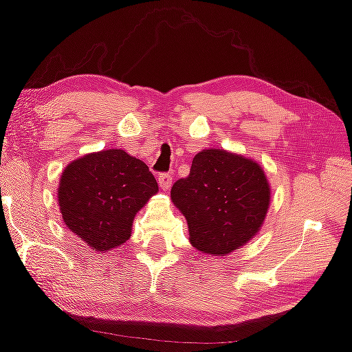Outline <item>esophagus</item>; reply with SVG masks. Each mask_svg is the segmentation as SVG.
<instances>
[{
    "instance_id": "1",
    "label": "esophagus",
    "mask_w": 352,
    "mask_h": 352,
    "mask_svg": "<svg viewBox=\"0 0 352 352\" xmlns=\"http://www.w3.org/2000/svg\"><path fill=\"white\" fill-rule=\"evenodd\" d=\"M158 183L160 188L168 190L172 184V175L168 174V172H162V174H158Z\"/></svg>"
}]
</instances>
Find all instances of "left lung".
Instances as JSON below:
<instances>
[{
    "label": "left lung",
    "mask_w": 352,
    "mask_h": 352,
    "mask_svg": "<svg viewBox=\"0 0 352 352\" xmlns=\"http://www.w3.org/2000/svg\"><path fill=\"white\" fill-rule=\"evenodd\" d=\"M170 197L186 217L192 246L225 255L257 234L271 192L252 160L206 149L194 157L189 175L174 183Z\"/></svg>",
    "instance_id": "left-lung-1"
}]
</instances>
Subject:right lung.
Returning a JSON list of instances; mask_svg holds the SVG:
<instances>
[{"instance_id":"right-lung-1","label":"right lung","mask_w":352,"mask_h":352,"mask_svg":"<svg viewBox=\"0 0 352 352\" xmlns=\"http://www.w3.org/2000/svg\"><path fill=\"white\" fill-rule=\"evenodd\" d=\"M157 190V180L142 160L109 149L67 166L58 203L70 231L94 251H109L131 237L133 217Z\"/></svg>"}]
</instances>
